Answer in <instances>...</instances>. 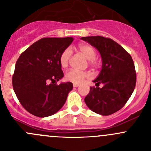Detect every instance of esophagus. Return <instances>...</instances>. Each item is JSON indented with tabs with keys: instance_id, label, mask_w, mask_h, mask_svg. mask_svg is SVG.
I'll return each mask as SVG.
<instances>
[{
	"instance_id": "1",
	"label": "esophagus",
	"mask_w": 151,
	"mask_h": 151,
	"mask_svg": "<svg viewBox=\"0 0 151 151\" xmlns=\"http://www.w3.org/2000/svg\"><path fill=\"white\" fill-rule=\"evenodd\" d=\"M79 85H80V84H78V83H74V84H73V86H74V88H77Z\"/></svg>"
}]
</instances>
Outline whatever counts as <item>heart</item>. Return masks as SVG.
Here are the masks:
<instances>
[{"label":"heart","mask_w":151,"mask_h":151,"mask_svg":"<svg viewBox=\"0 0 151 151\" xmlns=\"http://www.w3.org/2000/svg\"><path fill=\"white\" fill-rule=\"evenodd\" d=\"M79 50L80 52L87 59L90 60V63L93 66L96 65L95 58L96 56V52L93 47L91 46L88 44H81L78 46ZM71 48L65 49L61 53L59 58V62L62 68H66L69 63V60L71 57ZM88 77V74L85 71H78L76 69H70L66 72L65 75V78L67 81L71 82L73 83H80L85 80V78Z\"/></svg>","instance_id":"obj_1"}]
</instances>
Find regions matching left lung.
Segmentation results:
<instances>
[{
	"label": "left lung",
	"instance_id": "1",
	"mask_svg": "<svg viewBox=\"0 0 151 151\" xmlns=\"http://www.w3.org/2000/svg\"><path fill=\"white\" fill-rule=\"evenodd\" d=\"M96 47L102 59V68L90 88L85 102L91 110L109 115L120 110L132 96L136 85V71L132 56L117 42L101 36L82 37ZM100 84L103 87L99 88Z\"/></svg>",
	"mask_w": 151,
	"mask_h": 151
}]
</instances>
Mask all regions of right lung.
<instances>
[{
  "mask_svg": "<svg viewBox=\"0 0 151 151\" xmlns=\"http://www.w3.org/2000/svg\"><path fill=\"white\" fill-rule=\"evenodd\" d=\"M73 40L72 37L43 38L29 47L17 60L13 89L22 106L32 115L50 116L66 102L73 84L56 83L63 77L60 56Z\"/></svg>",
  "mask_w": 151,
  "mask_h": 151,
  "instance_id": "right-lung-1",
  "label": "right lung"
}]
</instances>
